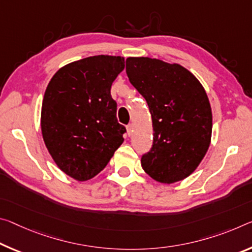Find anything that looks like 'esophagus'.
Instances as JSON below:
<instances>
[{"label":"esophagus","instance_id":"1","mask_svg":"<svg viewBox=\"0 0 252 252\" xmlns=\"http://www.w3.org/2000/svg\"><path fill=\"white\" fill-rule=\"evenodd\" d=\"M126 133H127V135H132V133H133V125H127V126H126Z\"/></svg>","mask_w":252,"mask_h":252}]
</instances>
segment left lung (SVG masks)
I'll return each instance as SVG.
<instances>
[{
	"instance_id": "1",
	"label": "left lung",
	"mask_w": 252,
	"mask_h": 252,
	"mask_svg": "<svg viewBox=\"0 0 252 252\" xmlns=\"http://www.w3.org/2000/svg\"><path fill=\"white\" fill-rule=\"evenodd\" d=\"M130 83L146 98L154 145L141 157L155 181L173 184L197 168L210 147L212 110L198 79L178 63L149 57L126 58Z\"/></svg>"
}]
</instances>
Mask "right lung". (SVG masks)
<instances>
[{"label": "right lung", "instance_id": "add662e5", "mask_svg": "<svg viewBox=\"0 0 252 252\" xmlns=\"http://www.w3.org/2000/svg\"><path fill=\"white\" fill-rule=\"evenodd\" d=\"M125 58L98 55L62 67L48 84L41 132L63 173L78 182L96 176L122 145L126 127L117 119L111 86Z\"/></svg>", "mask_w": 252, "mask_h": 252}]
</instances>
